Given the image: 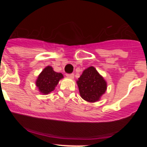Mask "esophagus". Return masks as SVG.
Returning a JSON list of instances; mask_svg holds the SVG:
<instances>
[{
  "mask_svg": "<svg viewBox=\"0 0 147 147\" xmlns=\"http://www.w3.org/2000/svg\"><path fill=\"white\" fill-rule=\"evenodd\" d=\"M66 76H67V77L71 78V79H73V78L74 77V74H67Z\"/></svg>",
  "mask_w": 147,
  "mask_h": 147,
  "instance_id": "1",
  "label": "esophagus"
}]
</instances>
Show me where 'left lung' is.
Masks as SVG:
<instances>
[{
  "label": "left lung",
  "instance_id": "8db88e82",
  "mask_svg": "<svg viewBox=\"0 0 147 147\" xmlns=\"http://www.w3.org/2000/svg\"><path fill=\"white\" fill-rule=\"evenodd\" d=\"M77 85L82 98L90 102L98 101L107 89L106 82L93 66L83 71Z\"/></svg>",
  "mask_w": 147,
  "mask_h": 147
}]
</instances>
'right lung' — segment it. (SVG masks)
I'll use <instances>...</instances> for the list:
<instances>
[{
  "instance_id": "obj_1",
  "label": "right lung",
  "mask_w": 147,
  "mask_h": 147,
  "mask_svg": "<svg viewBox=\"0 0 147 147\" xmlns=\"http://www.w3.org/2000/svg\"><path fill=\"white\" fill-rule=\"evenodd\" d=\"M63 78L61 73L55 72L52 67L48 66L44 68L37 78L36 85L38 88L40 93L43 94H49L55 89L58 82Z\"/></svg>"
}]
</instances>
